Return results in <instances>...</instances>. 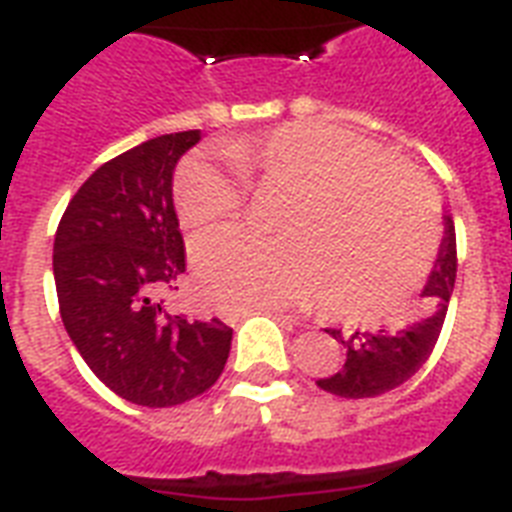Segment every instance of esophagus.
<instances>
[{
  "label": "esophagus",
  "instance_id": "1",
  "mask_svg": "<svg viewBox=\"0 0 512 512\" xmlns=\"http://www.w3.org/2000/svg\"><path fill=\"white\" fill-rule=\"evenodd\" d=\"M263 313H268V316H276V319H289L292 321V316H287V311L284 308H276V305H265V308H260ZM247 313V311H241Z\"/></svg>",
  "mask_w": 512,
  "mask_h": 512
}]
</instances>
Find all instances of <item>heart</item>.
<instances>
[{
  "label": "heart",
  "mask_w": 512,
  "mask_h": 512,
  "mask_svg": "<svg viewBox=\"0 0 512 512\" xmlns=\"http://www.w3.org/2000/svg\"><path fill=\"white\" fill-rule=\"evenodd\" d=\"M225 164L191 156L175 177L177 215L188 228L228 220L244 204V180L292 188L281 239L220 228L193 244L204 295L225 311L324 303L345 319L388 316L428 271L438 201L422 172L385 156L356 132L289 122L228 140Z\"/></svg>",
  "instance_id": "heart-1"
}]
</instances>
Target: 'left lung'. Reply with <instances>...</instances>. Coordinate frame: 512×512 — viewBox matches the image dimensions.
<instances>
[{"label": "left lung", "mask_w": 512, "mask_h": 512, "mask_svg": "<svg viewBox=\"0 0 512 512\" xmlns=\"http://www.w3.org/2000/svg\"><path fill=\"white\" fill-rule=\"evenodd\" d=\"M457 279V239L454 220L444 215V239L422 287V305L409 324L377 332H353L342 337L340 329H327L329 335L342 342L345 364L329 377L316 380L321 390L342 398H374L404 385L414 372H420L436 348V340L444 327L449 297Z\"/></svg>", "instance_id": "left-lung-1"}]
</instances>
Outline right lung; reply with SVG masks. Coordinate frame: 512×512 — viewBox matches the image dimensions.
Listing matches in <instances>:
<instances>
[{"label":"right lung","instance_id":"add662e5","mask_svg":"<svg viewBox=\"0 0 512 512\" xmlns=\"http://www.w3.org/2000/svg\"><path fill=\"white\" fill-rule=\"evenodd\" d=\"M199 140L201 130L159 135L98 167L68 201L52 247L60 319L84 364L151 409L201 396L231 353L223 321L172 316L159 300L185 271L172 175Z\"/></svg>","mask_w":512,"mask_h":512}]
</instances>
